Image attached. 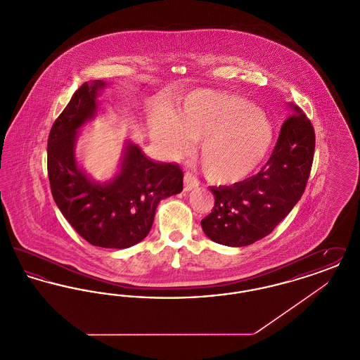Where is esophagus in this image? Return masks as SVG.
I'll use <instances>...</instances> for the list:
<instances>
[{
	"label": "esophagus",
	"instance_id": "obj_1",
	"mask_svg": "<svg viewBox=\"0 0 360 360\" xmlns=\"http://www.w3.org/2000/svg\"><path fill=\"white\" fill-rule=\"evenodd\" d=\"M198 185H200V182H198V179L193 174H190V172L185 174V176H184V188L186 191L191 190V188H197Z\"/></svg>",
	"mask_w": 360,
	"mask_h": 360
}]
</instances>
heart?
Masks as SVG:
<instances>
[{
	"label": "heart",
	"instance_id": "heart-1",
	"mask_svg": "<svg viewBox=\"0 0 360 360\" xmlns=\"http://www.w3.org/2000/svg\"><path fill=\"white\" fill-rule=\"evenodd\" d=\"M153 139L163 154L178 158L200 141V163L209 181L235 184L257 170L271 150L274 129L260 109L238 96L201 90L172 115L151 121Z\"/></svg>",
	"mask_w": 360,
	"mask_h": 360
}]
</instances>
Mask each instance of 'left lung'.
<instances>
[{"instance_id": "left-lung-1", "label": "left lung", "mask_w": 360, "mask_h": 360, "mask_svg": "<svg viewBox=\"0 0 360 360\" xmlns=\"http://www.w3.org/2000/svg\"><path fill=\"white\" fill-rule=\"evenodd\" d=\"M274 151L257 175L233 186L210 188L212 212L201 220L206 236L228 247H244L274 231L302 197L314 154V129L302 110L289 103Z\"/></svg>"}]
</instances>
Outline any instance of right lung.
<instances>
[{
	"label": "right lung",
	"mask_w": 360,
	"mask_h": 360,
	"mask_svg": "<svg viewBox=\"0 0 360 360\" xmlns=\"http://www.w3.org/2000/svg\"><path fill=\"white\" fill-rule=\"evenodd\" d=\"M103 81L85 82L52 125L47 144V169L55 204L71 226L90 244L128 248L144 239L154 223L158 204L184 188V172L175 163L148 159L127 141L119 172L96 182L75 158L77 134L97 113Z\"/></svg>",
	"instance_id": "add662e5"
}]
</instances>
